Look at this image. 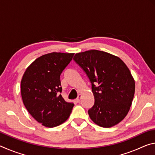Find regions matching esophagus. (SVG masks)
Here are the masks:
<instances>
[{
	"label": "esophagus",
	"mask_w": 155,
	"mask_h": 155,
	"mask_svg": "<svg viewBox=\"0 0 155 155\" xmlns=\"http://www.w3.org/2000/svg\"><path fill=\"white\" fill-rule=\"evenodd\" d=\"M81 97H82V95H81V94H79V95L78 96V97H77V98L76 99V102H77V103H79L80 102V101H81Z\"/></svg>",
	"instance_id": "1"
}]
</instances>
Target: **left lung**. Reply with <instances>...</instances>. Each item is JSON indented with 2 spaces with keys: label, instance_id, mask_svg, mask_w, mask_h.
I'll return each instance as SVG.
<instances>
[{
  "label": "left lung",
  "instance_id": "obj_1",
  "mask_svg": "<svg viewBox=\"0 0 155 155\" xmlns=\"http://www.w3.org/2000/svg\"><path fill=\"white\" fill-rule=\"evenodd\" d=\"M73 59L91 83L95 102L88 111L91 120L104 128L118 124L129 111L135 94V80L127 65L118 57L98 50L77 53Z\"/></svg>",
  "mask_w": 155,
  "mask_h": 155
}]
</instances>
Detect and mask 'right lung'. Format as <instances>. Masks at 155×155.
I'll return each instance as SVG.
<instances>
[{
	"label": "right lung",
	"mask_w": 155,
	"mask_h": 155,
	"mask_svg": "<svg viewBox=\"0 0 155 155\" xmlns=\"http://www.w3.org/2000/svg\"><path fill=\"white\" fill-rule=\"evenodd\" d=\"M74 53L51 52L36 59L25 72L20 90L26 109L34 119L52 128L66 121L74 107L60 94V75Z\"/></svg>",
	"instance_id": "1"
}]
</instances>
